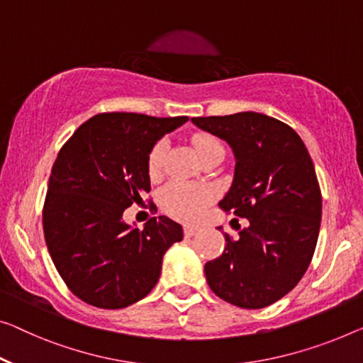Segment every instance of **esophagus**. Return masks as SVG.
I'll list each match as a JSON object with an SVG mask.
<instances>
[{"label":"esophagus","mask_w":363,"mask_h":363,"mask_svg":"<svg viewBox=\"0 0 363 363\" xmlns=\"http://www.w3.org/2000/svg\"><path fill=\"white\" fill-rule=\"evenodd\" d=\"M197 226H192V225H186L184 226V236L186 238H191V236H194L197 233Z\"/></svg>","instance_id":"34e87169"}]
</instances>
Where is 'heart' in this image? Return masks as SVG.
Returning <instances> with one entry per match:
<instances>
[{
  "label": "heart",
  "instance_id": "heart-1",
  "mask_svg": "<svg viewBox=\"0 0 363 363\" xmlns=\"http://www.w3.org/2000/svg\"><path fill=\"white\" fill-rule=\"evenodd\" d=\"M194 150L197 151L200 160H205L215 151L223 150L221 143L213 135L199 132L192 135ZM166 155V142L160 140L151 147L147 158V169L151 179L160 177L163 169ZM215 199V189L208 184H192L174 181L163 189L160 196V203L163 212L172 218L181 221H197L205 213V210Z\"/></svg>",
  "mask_w": 363,
  "mask_h": 363
}]
</instances>
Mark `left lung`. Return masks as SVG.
<instances>
[{
    "instance_id": "obj_1",
    "label": "left lung",
    "mask_w": 363,
    "mask_h": 363,
    "mask_svg": "<svg viewBox=\"0 0 363 363\" xmlns=\"http://www.w3.org/2000/svg\"><path fill=\"white\" fill-rule=\"evenodd\" d=\"M192 122L233 148L235 179L218 205L247 220L246 228H238V240L225 233L223 254L205 264L207 282L235 306L272 305L295 289L315 254L321 189L311 156L294 128L264 113Z\"/></svg>"
}]
</instances>
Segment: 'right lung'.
Segmentation results:
<instances>
[{"label":"right lung","instance_id":"right-lung-1","mask_svg":"<svg viewBox=\"0 0 363 363\" xmlns=\"http://www.w3.org/2000/svg\"><path fill=\"white\" fill-rule=\"evenodd\" d=\"M187 118L97 113L62 147L48 179L43 235L58 274L79 300L118 310L158 282L164 252L182 240V226L153 216L138 230L122 215L150 192L151 147ZM150 210L156 212L153 202Z\"/></svg>","mask_w":363,"mask_h":363}]
</instances>
